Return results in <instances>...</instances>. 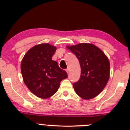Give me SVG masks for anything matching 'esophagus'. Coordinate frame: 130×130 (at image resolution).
Segmentation results:
<instances>
[{
  "label": "esophagus",
  "instance_id": "34e87169",
  "mask_svg": "<svg viewBox=\"0 0 130 130\" xmlns=\"http://www.w3.org/2000/svg\"><path fill=\"white\" fill-rule=\"evenodd\" d=\"M66 71H67V73H69V72H70V68H67V69L66 70Z\"/></svg>",
  "mask_w": 130,
  "mask_h": 130
}]
</instances>
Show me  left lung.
Wrapping results in <instances>:
<instances>
[{
    "mask_svg": "<svg viewBox=\"0 0 130 130\" xmlns=\"http://www.w3.org/2000/svg\"><path fill=\"white\" fill-rule=\"evenodd\" d=\"M67 47L76 55L81 69L79 80L73 83L74 91L83 99L95 98L102 92L109 79L108 57L91 43H79Z\"/></svg>",
    "mask_w": 130,
    "mask_h": 130,
    "instance_id": "8db88e82",
    "label": "left lung"
}]
</instances>
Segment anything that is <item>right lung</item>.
<instances>
[{"label":"right lung","mask_w":130,"mask_h":130,"mask_svg":"<svg viewBox=\"0 0 130 130\" xmlns=\"http://www.w3.org/2000/svg\"><path fill=\"white\" fill-rule=\"evenodd\" d=\"M56 50L49 43L37 44L27 52L21 63L25 84L32 93L43 99L54 95L61 80L68 77L66 71L52 60Z\"/></svg>","instance_id":"right-lung-1"}]
</instances>
